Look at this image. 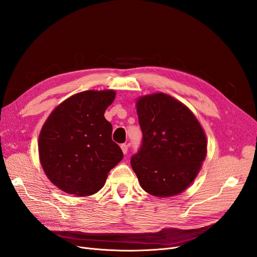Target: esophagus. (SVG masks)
Segmentation results:
<instances>
[{"mask_svg":"<svg viewBox=\"0 0 257 257\" xmlns=\"http://www.w3.org/2000/svg\"><path fill=\"white\" fill-rule=\"evenodd\" d=\"M121 149H122V152H123L124 154H126L127 151H128V147H127L126 144H122V145H121Z\"/></svg>","mask_w":257,"mask_h":257,"instance_id":"34e87169","label":"esophagus"}]
</instances>
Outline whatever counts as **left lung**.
Segmentation results:
<instances>
[{
	"label": "left lung",
	"instance_id": "8db88e82",
	"mask_svg": "<svg viewBox=\"0 0 257 257\" xmlns=\"http://www.w3.org/2000/svg\"><path fill=\"white\" fill-rule=\"evenodd\" d=\"M137 114L143 139L131 165L142 188L159 197L183 192L206 158L199 122L188 107L164 93L139 98Z\"/></svg>",
	"mask_w": 257,
	"mask_h": 257
}]
</instances>
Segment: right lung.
Here are the masks:
<instances>
[{"label":"right lung","instance_id":"right-lung-1","mask_svg":"<svg viewBox=\"0 0 257 257\" xmlns=\"http://www.w3.org/2000/svg\"><path fill=\"white\" fill-rule=\"evenodd\" d=\"M112 90L84 91L60 104L41 131L38 151L45 174L59 189L77 196L100 190L107 174L123 159L105 116Z\"/></svg>","mask_w":257,"mask_h":257}]
</instances>
